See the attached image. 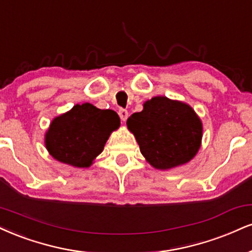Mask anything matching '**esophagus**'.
<instances>
[{
	"mask_svg": "<svg viewBox=\"0 0 252 252\" xmlns=\"http://www.w3.org/2000/svg\"><path fill=\"white\" fill-rule=\"evenodd\" d=\"M118 115H120L121 120H122L124 122V121H126V118H128L129 113H128V110H126V109H120V110H118Z\"/></svg>",
	"mask_w": 252,
	"mask_h": 252,
	"instance_id": "obj_1",
	"label": "esophagus"
}]
</instances>
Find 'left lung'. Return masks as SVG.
<instances>
[{
	"mask_svg": "<svg viewBox=\"0 0 252 252\" xmlns=\"http://www.w3.org/2000/svg\"><path fill=\"white\" fill-rule=\"evenodd\" d=\"M142 155L159 170L188 163L201 147L202 123L191 107L157 96L126 121Z\"/></svg>",
	"mask_w": 252,
	"mask_h": 252,
	"instance_id": "1",
	"label": "left lung"
}]
</instances>
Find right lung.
Masks as SVG:
<instances>
[{
  "label": "right lung",
  "mask_w": 252,
  "mask_h": 252,
  "mask_svg": "<svg viewBox=\"0 0 252 252\" xmlns=\"http://www.w3.org/2000/svg\"><path fill=\"white\" fill-rule=\"evenodd\" d=\"M118 126L120 117L114 110H102L90 103L76 104L51 122L45 134V147L60 162L88 168Z\"/></svg>",
  "instance_id": "1"
}]
</instances>
